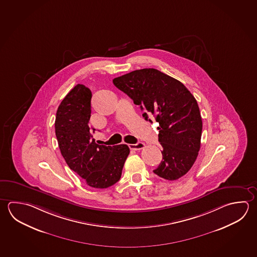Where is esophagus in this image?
Instances as JSON below:
<instances>
[{"mask_svg":"<svg viewBox=\"0 0 257 257\" xmlns=\"http://www.w3.org/2000/svg\"><path fill=\"white\" fill-rule=\"evenodd\" d=\"M128 147L132 150H140L145 148V144L142 142H139L137 144H131V145H128Z\"/></svg>","mask_w":257,"mask_h":257,"instance_id":"1","label":"esophagus"}]
</instances>
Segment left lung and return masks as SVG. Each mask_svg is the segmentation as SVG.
Segmentation results:
<instances>
[{"mask_svg":"<svg viewBox=\"0 0 257 257\" xmlns=\"http://www.w3.org/2000/svg\"><path fill=\"white\" fill-rule=\"evenodd\" d=\"M113 83L139 105L146 120L153 115L159 122L162 161L153 172L177 180L195 163L200 150L202 118L191 92L178 79L156 69L131 71Z\"/></svg>","mask_w":257,"mask_h":257,"instance_id":"obj_1","label":"left lung"}]
</instances>
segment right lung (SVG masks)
<instances>
[{
	"label": "right lung",
	"mask_w": 257,
	"mask_h": 257,
	"mask_svg": "<svg viewBox=\"0 0 257 257\" xmlns=\"http://www.w3.org/2000/svg\"><path fill=\"white\" fill-rule=\"evenodd\" d=\"M91 97L89 88L78 84L58 107L55 134L62 157L69 168L95 188H107L117 183L130 154L126 145H98L90 128Z\"/></svg>",
	"instance_id": "obj_1"
}]
</instances>
